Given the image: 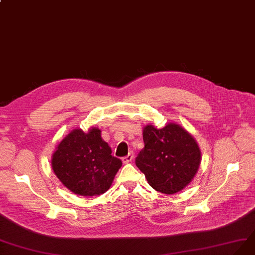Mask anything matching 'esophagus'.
Wrapping results in <instances>:
<instances>
[{"mask_svg": "<svg viewBox=\"0 0 255 255\" xmlns=\"http://www.w3.org/2000/svg\"><path fill=\"white\" fill-rule=\"evenodd\" d=\"M132 158H133L132 154H128V155L124 156V157H122V162L124 163V164H128V163H130L131 161H132Z\"/></svg>", "mask_w": 255, "mask_h": 255, "instance_id": "34e87169", "label": "esophagus"}]
</instances>
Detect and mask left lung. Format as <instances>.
I'll list each match as a JSON object with an SVG mask.
<instances>
[{"label":"left lung","mask_w":255,"mask_h":255,"mask_svg":"<svg viewBox=\"0 0 255 255\" xmlns=\"http://www.w3.org/2000/svg\"><path fill=\"white\" fill-rule=\"evenodd\" d=\"M145 147L135 165L153 189L173 194L189 184L201 164V151L194 138L176 124L162 129L152 125L144 128Z\"/></svg>","instance_id":"1"}]
</instances>
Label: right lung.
<instances>
[{
    "instance_id": "add662e5",
    "label": "right lung",
    "mask_w": 255,
    "mask_h": 255,
    "mask_svg": "<svg viewBox=\"0 0 255 255\" xmlns=\"http://www.w3.org/2000/svg\"><path fill=\"white\" fill-rule=\"evenodd\" d=\"M122 166L101 137V130L87 133L74 129L56 147L52 169L59 180L74 194L100 195L106 192Z\"/></svg>"
}]
</instances>
